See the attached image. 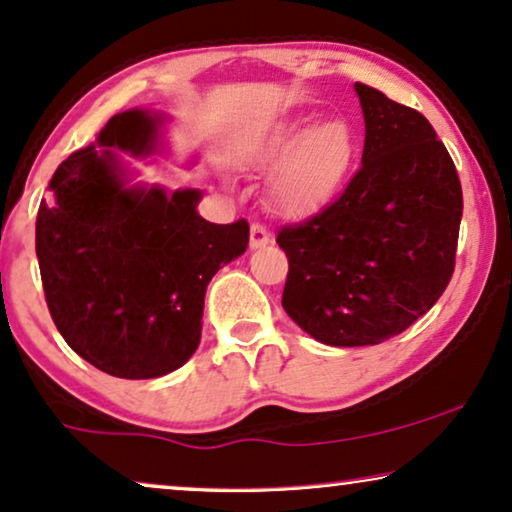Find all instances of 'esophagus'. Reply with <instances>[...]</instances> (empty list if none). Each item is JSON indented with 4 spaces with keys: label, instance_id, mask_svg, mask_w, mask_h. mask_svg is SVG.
Here are the masks:
<instances>
[{
    "label": "esophagus",
    "instance_id": "34e87169",
    "mask_svg": "<svg viewBox=\"0 0 512 512\" xmlns=\"http://www.w3.org/2000/svg\"><path fill=\"white\" fill-rule=\"evenodd\" d=\"M270 242H272V237L268 230H265L263 223H251V237H249L251 249L265 247V244H270Z\"/></svg>",
    "mask_w": 512,
    "mask_h": 512
}]
</instances>
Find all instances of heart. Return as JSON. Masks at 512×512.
<instances>
[{
  "label": "heart",
  "instance_id": "b5f03b06",
  "mask_svg": "<svg viewBox=\"0 0 512 512\" xmlns=\"http://www.w3.org/2000/svg\"><path fill=\"white\" fill-rule=\"evenodd\" d=\"M356 153V137L345 121L314 125L296 118L279 125L265 156L279 167L272 195L284 214L305 216L328 205Z\"/></svg>",
  "mask_w": 512,
  "mask_h": 512
}]
</instances>
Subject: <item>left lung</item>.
Here are the masks:
<instances>
[{
    "label": "left lung",
    "instance_id": "8db88e82",
    "mask_svg": "<svg viewBox=\"0 0 512 512\" xmlns=\"http://www.w3.org/2000/svg\"><path fill=\"white\" fill-rule=\"evenodd\" d=\"M366 144L338 198L279 228L282 305L314 340L363 347L403 333L450 284L464 198L457 167L417 109L356 83Z\"/></svg>",
    "mask_w": 512,
    "mask_h": 512
}]
</instances>
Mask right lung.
Returning <instances> with one entry per match:
<instances>
[{
	"label": "right lung",
	"instance_id": "right-lung-1",
	"mask_svg": "<svg viewBox=\"0 0 512 512\" xmlns=\"http://www.w3.org/2000/svg\"><path fill=\"white\" fill-rule=\"evenodd\" d=\"M158 118L123 111L69 156L37 214V258L53 324L81 359L123 380L172 373L200 345L205 291L244 254L249 223H209L200 193L123 188L111 151L149 153Z\"/></svg>",
	"mask_w": 512,
	"mask_h": 512
}]
</instances>
